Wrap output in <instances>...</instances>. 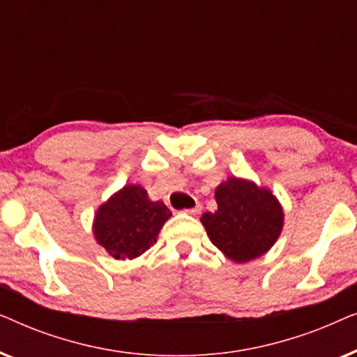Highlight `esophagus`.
Wrapping results in <instances>:
<instances>
[{
	"mask_svg": "<svg viewBox=\"0 0 357 357\" xmlns=\"http://www.w3.org/2000/svg\"><path fill=\"white\" fill-rule=\"evenodd\" d=\"M185 213H188V214H192V216H197V214H199L202 213V204H197V206L195 208H190V209H185Z\"/></svg>",
	"mask_w": 357,
	"mask_h": 357,
	"instance_id": "34e87169",
	"label": "esophagus"
}]
</instances>
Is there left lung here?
<instances>
[{
	"label": "left lung",
	"instance_id": "left-lung-1",
	"mask_svg": "<svg viewBox=\"0 0 357 357\" xmlns=\"http://www.w3.org/2000/svg\"><path fill=\"white\" fill-rule=\"evenodd\" d=\"M218 209L202 222L211 242L232 261L245 263L270 250L282 229L275 195L253 182L231 177L214 192Z\"/></svg>",
	"mask_w": 357,
	"mask_h": 357
}]
</instances>
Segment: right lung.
<instances>
[{"instance_id": "obj_1", "label": "right lung", "mask_w": 357, "mask_h": 357, "mask_svg": "<svg viewBox=\"0 0 357 357\" xmlns=\"http://www.w3.org/2000/svg\"><path fill=\"white\" fill-rule=\"evenodd\" d=\"M172 216L162 202H151L139 185H126L97 209L96 241L116 260L136 258L158 241Z\"/></svg>"}]
</instances>
